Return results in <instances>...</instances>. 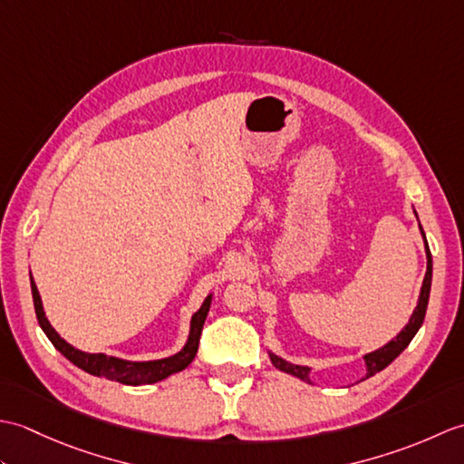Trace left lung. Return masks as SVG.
<instances>
[{
	"instance_id": "8db88e82",
	"label": "left lung",
	"mask_w": 464,
	"mask_h": 464,
	"mask_svg": "<svg viewBox=\"0 0 464 464\" xmlns=\"http://www.w3.org/2000/svg\"><path fill=\"white\" fill-rule=\"evenodd\" d=\"M417 215V211H415ZM419 221V217H417ZM419 229H420V235H422V241H425V253H427V273H425V279H422V287H420V293H419V301H417V307L415 311H412L409 323L405 324V327L401 329V333L397 334L395 339H391L387 344H382L381 349L377 351H371L362 357L364 361V369H367V372H364V379L372 377V374L381 372L384 367H389V364L395 361L399 354L405 351L409 347V343L412 341V337H415L417 331L420 329L422 321H425V313H427V304H429V295H430V281H432V257H430V251H429V243H427V235L425 231H422V227L419 223ZM269 359L273 362L275 369H279L283 372L287 374H293V377H297L304 382H313L311 381V367H304V364H295V362H289L285 361L281 357H277V354L269 351Z\"/></svg>"
}]
</instances>
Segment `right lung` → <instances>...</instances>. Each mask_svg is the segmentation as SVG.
Here are the masks:
<instances>
[{
  "instance_id": "right-lung-1",
  "label": "right lung",
  "mask_w": 464,
  "mask_h": 464,
  "mask_svg": "<svg viewBox=\"0 0 464 464\" xmlns=\"http://www.w3.org/2000/svg\"><path fill=\"white\" fill-rule=\"evenodd\" d=\"M29 281H32L34 307H35L39 327H42V331L47 334V339L53 343V347L82 371L95 374V377L121 382V384H131V387H141V384L163 381L167 377H171V374L189 367L191 361L195 359L197 349H199L203 323L207 319V313H209L211 301H213V293L207 295L201 307L193 313L191 323H189V337H187L181 351H177L175 354H171V357L155 359V361H125L120 357H110V354L105 353H85V351L75 349L73 344H69L62 334L52 327V323L47 321L44 303H42V297H39L37 285L32 275H29Z\"/></svg>"
}]
</instances>
